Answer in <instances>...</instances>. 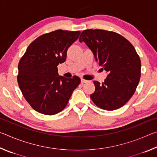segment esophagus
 Wrapping results in <instances>:
<instances>
[{
	"label": "esophagus",
	"instance_id": "34e87169",
	"mask_svg": "<svg viewBox=\"0 0 157 157\" xmlns=\"http://www.w3.org/2000/svg\"><path fill=\"white\" fill-rule=\"evenodd\" d=\"M87 82H88V80H86V79H81V83L82 84L86 83Z\"/></svg>",
	"mask_w": 157,
	"mask_h": 157
}]
</instances>
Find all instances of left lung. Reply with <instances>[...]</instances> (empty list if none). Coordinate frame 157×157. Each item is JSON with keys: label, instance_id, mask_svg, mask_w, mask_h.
Masks as SVG:
<instances>
[{"label": "left lung", "instance_id": "8db88e82", "mask_svg": "<svg viewBox=\"0 0 157 157\" xmlns=\"http://www.w3.org/2000/svg\"><path fill=\"white\" fill-rule=\"evenodd\" d=\"M79 41L86 43L109 73L102 83L94 82L95 90L91 99L105 110L122 107L134 95L140 78L141 62L134 47L121 34L100 29L82 31Z\"/></svg>", "mask_w": 157, "mask_h": 157}]
</instances>
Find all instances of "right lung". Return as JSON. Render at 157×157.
Returning a JSON list of instances; mask_svg holds the SVG:
<instances>
[{
  "mask_svg": "<svg viewBox=\"0 0 157 157\" xmlns=\"http://www.w3.org/2000/svg\"><path fill=\"white\" fill-rule=\"evenodd\" d=\"M80 31L57 30L39 36L29 45L18 62L17 81L31 107L45 115H55L67 105L80 78L59 76L57 66L66 61L68 48Z\"/></svg>",
  "mask_w": 157,
  "mask_h": 157,
  "instance_id": "obj_1",
  "label": "right lung"
}]
</instances>
